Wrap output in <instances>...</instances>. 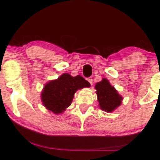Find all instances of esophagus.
I'll return each instance as SVG.
<instances>
[{"label": "esophagus", "instance_id": "1", "mask_svg": "<svg viewBox=\"0 0 160 160\" xmlns=\"http://www.w3.org/2000/svg\"><path fill=\"white\" fill-rule=\"evenodd\" d=\"M87 80H88V82L91 84V85H92V78H87Z\"/></svg>", "mask_w": 160, "mask_h": 160}]
</instances>
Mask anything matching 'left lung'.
<instances>
[{
	"instance_id": "8db88e82",
	"label": "left lung",
	"mask_w": 160,
	"mask_h": 160,
	"mask_svg": "<svg viewBox=\"0 0 160 160\" xmlns=\"http://www.w3.org/2000/svg\"><path fill=\"white\" fill-rule=\"evenodd\" d=\"M95 89L99 107L102 111L111 113L122 103V97L106 78L95 84Z\"/></svg>"
}]
</instances>
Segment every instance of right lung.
<instances>
[{
    "label": "right lung",
    "instance_id": "add662e5",
    "mask_svg": "<svg viewBox=\"0 0 160 160\" xmlns=\"http://www.w3.org/2000/svg\"><path fill=\"white\" fill-rule=\"evenodd\" d=\"M89 86L90 83L80 75L72 77L65 73L44 86L41 92L42 102L55 114L62 113L71 105L77 90Z\"/></svg>",
    "mask_w": 160,
    "mask_h": 160
}]
</instances>
